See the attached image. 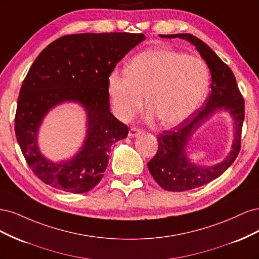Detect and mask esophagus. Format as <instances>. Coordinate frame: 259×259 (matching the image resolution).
<instances>
[{
	"mask_svg": "<svg viewBox=\"0 0 259 259\" xmlns=\"http://www.w3.org/2000/svg\"><path fill=\"white\" fill-rule=\"evenodd\" d=\"M140 134H142V131H140L139 128H136V127H131L128 131L130 137H136V136H139Z\"/></svg>",
	"mask_w": 259,
	"mask_h": 259,
	"instance_id": "34e87169",
	"label": "esophagus"
}]
</instances>
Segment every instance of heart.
I'll return each instance as SVG.
<instances>
[{"label":"heart","instance_id":"obj_1","mask_svg":"<svg viewBox=\"0 0 259 259\" xmlns=\"http://www.w3.org/2000/svg\"><path fill=\"white\" fill-rule=\"evenodd\" d=\"M209 85L206 62L171 50H149L131 59L125 71L108 75L107 92L114 114L128 121L146 103L150 115L171 126L201 105Z\"/></svg>","mask_w":259,"mask_h":259}]
</instances>
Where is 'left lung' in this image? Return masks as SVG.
<instances>
[{"label":"left lung","mask_w":259,"mask_h":259,"mask_svg":"<svg viewBox=\"0 0 259 259\" xmlns=\"http://www.w3.org/2000/svg\"><path fill=\"white\" fill-rule=\"evenodd\" d=\"M166 38H184L195 46L205 60L211 74L210 93L204 106L170 131L158 135V151L148 162V168L154 180L164 190L187 191L206 185L221 176L237 159L241 150V134L244 121V99L231 69L219 58L207 44L189 33L160 34ZM217 110L228 111L235 120V139L230 155L214 167L203 168L191 163L186 158L185 148L190 137L209 116Z\"/></svg>","instance_id":"8db88e82"}]
</instances>
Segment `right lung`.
<instances>
[{
	"instance_id": "1",
	"label": "right lung",
	"mask_w": 259,
	"mask_h": 259,
	"mask_svg": "<svg viewBox=\"0 0 259 259\" xmlns=\"http://www.w3.org/2000/svg\"><path fill=\"white\" fill-rule=\"evenodd\" d=\"M146 38L143 33H79L57 38L41 52L19 92L15 134L29 167L43 183L73 193L92 190L104 176L113 145L128 127L110 112L108 75L125 55ZM65 101L81 103L88 134L70 161L53 163L37 147L44 115Z\"/></svg>"
}]
</instances>
